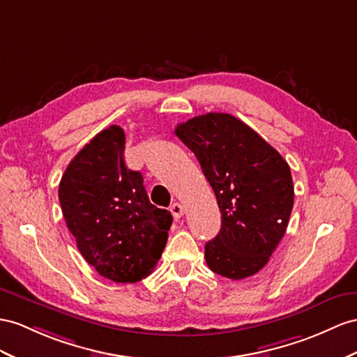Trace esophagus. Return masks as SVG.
<instances>
[{
    "label": "esophagus",
    "mask_w": 357,
    "mask_h": 357,
    "mask_svg": "<svg viewBox=\"0 0 357 357\" xmlns=\"http://www.w3.org/2000/svg\"><path fill=\"white\" fill-rule=\"evenodd\" d=\"M170 213L173 214V217L175 218H181L182 215H184V206H182L181 204H173L172 206H170Z\"/></svg>",
    "instance_id": "esophagus-1"
}]
</instances>
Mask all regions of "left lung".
<instances>
[{
  "label": "left lung",
  "instance_id": "left-lung-1",
  "mask_svg": "<svg viewBox=\"0 0 357 357\" xmlns=\"http://www.w3.org/2000/svg\"><path fill=\"white\" fill-rule=\"evenodd\" d=\"M175 134L195 152L222 213L220 232L205 244L208 267L232 280L253 276L287 232L294 205L288 162L227 113L193 117Z\"/></svg>",
  "mask_w": 357,
  "mask_h": 357
}]
</instances>
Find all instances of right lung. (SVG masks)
Returning a JSON list of instances; mask_svg holds the SVG:
<instances>
[{
    "label": "right lung",
    "instance_id": "obj_1",
    "mask_svg": "<svg viewBox=\"0 0 357 357\" xmlns=\"http://www.w3.org/2000/svg\"><path fill=\"white\" fill-rule=\"evenodd\" d=\"M123 152L121 126L96 134L63 173L59 199L83 258L102 278L132 283L157 266L173 218L149 202L142 173L126 167Z\"/></svg>",
    "mask_w": 357,
    "mask_h": 357
}]
</instances>
